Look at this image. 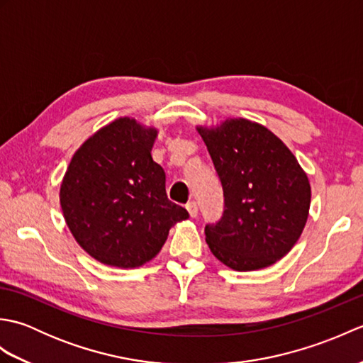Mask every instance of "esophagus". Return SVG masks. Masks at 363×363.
<instances>
[{"label":"esophagus","instance_id":"obj_1","mask_svg":"<svg viewBox=\"0 0 363 363\" xmlns=\"http://www.w3.org/2000/svg\"><path fill=\"white\" fill-rule=\"evenodd\" d=\"M186 207H187V211L190 213V217L195 218L196 215H198V204H196V201H189Z\"/></svg>","mask_w":363,"mask_h":363}]
</instances>
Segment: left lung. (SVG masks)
I'll return each instance as SVG.
<instances>
[{
  "mask_svg": "<svg viewBox=\"0 0 363 363\" xmlns=\"http://www.w3.org/2000/svg\"><path fill=\"white\" fill-rule=\"evenodd\" d=\"M217 172L225 211L206 225L212 254L237 272H252L282 259L306 226L311 184L296 157L257 123L226 120L198 128Z\"/></svg>",
  "mask_w": 363,
  "mask_h": 363,
  "instance_id": "1",
  "label": "left lung"
}]
</instances>
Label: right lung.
I'll return each mask as SVG.
<instances>
[{"mask_svg":"<svg viewBox=\"0 0 363 363\" xmlns=\"http://www.w3.org/2000/svg\"><path fill=\"white\" fill-rule=\"evenodd\" d=\"M157 130L134 118L99 129L68 165L60 206L82 250L104 265L135 268L164 246L189 212L169 201L165 172L151 157Z\"/></svg>","mask_w":363,"mask_h":363,"instance_id":"obj_1","label":"right lung"}]
</instances>
